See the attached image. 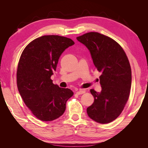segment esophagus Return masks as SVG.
I'll list each match as a JSON object with an SVG mask.
<instances>
[{
    "mask_svg": "<svg viewBox=\"0 0 148 148\" xmlns=\"http://www.w3.org/2000/svg\"><path fill=\"white\" fill-rule=\"evenodd\" d=\"M85 93V90H79L76 92V93L78 94V95H81V94H83Z\"/></svg>",
    "mask_w": 148,
    "mask_h": 148,
    "instance_id": "1",
    "label": "esophagus"
}]
</instances>
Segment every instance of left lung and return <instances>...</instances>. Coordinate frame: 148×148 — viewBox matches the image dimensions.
Listing matches in <instances>:
<instances>
[{
	"label": "left lung",
	"instance_id": "1",
	"mask_svg": "<svg viewBox=\"0 0 148 148\" xmlns=\"http://www.w3.org/2000/svg\"><path fill=\"white\" fill-rule=\"evenodd\" d=\"M89 50L95 67L102 73V90H90L94 97L87 108L89 117L99 123L114 121L121 114L130 95V65L124 50L115 40L98 32H88L77 37Z\"/></svg>",
	"mask_w": 148,
	"mask_h": 148
}]
</instances>
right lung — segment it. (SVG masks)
Returning a JSON list of instances; mask_svg holds the SVG:
<instances>
[{
    "label": "right lung",
    "instance_id": "right-lung-1",
    "mask_svg": "<svg viewBox=\"0 0 148 148\" xmlns=\"http://www.w3.org/2000/svg\"><path fill=\"white\" fill-rule=\"evenodd\" d=\"M74 44L65 37L44 36L30 42L20 56L16 74L18 89L25 103L40 120L58 118L73 95L70 89L53 84L51 76L62 53Z\"/></svg>",
    "mask_w": 148,
    "mask_h": 148
}]
</instances>
